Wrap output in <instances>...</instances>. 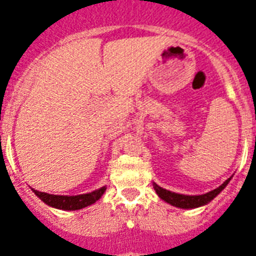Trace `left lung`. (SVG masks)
<instances>
[{"instance_id":"obj_1","label":"left lung","mask_w":256,"mask_h":256,"mask_svg":"<svg viewBox=\"0 0 256 256\" xmlns=\"http://www.w3.org/2000/svg\"><path fill=\"white\" fill-rule=\"evenodd\" d=\"M232 180V176L229 179L224 182L222 184L214 188L213 191H209L204 195H183V194H176V192H171L168 190H164L162 187H160L158 184L153 183V187L157 192V195L161 198L164 202H168L171 206H176V208L182 209H194V208H199V206H206L209 202H212L220 192L222 191L225 187L228 186V183Z\"/></svg>"}]
</instances>
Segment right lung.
Instances as JSON below:
<instances>
[{"mask_svg": "<svg viewBox=\"0 0 256 256\" xmlns=\"http://www.w3.org/2000/svg\"><path fill=\"white\" fill-rule=\"evenodd\" d=\"M106 186L100 187L99 190H95L88 194H84V195L77 196H68V195H50V194H46V192H39L36 190L32 191L35 192V195L39 198L43 202H46L47 206H52L56 209H62V210H78V209L85 208V206H92L96 200L102 198V195L106 192Z\"/></svg>", "mask_w": 256, "mask_h": 256, "instance_id": "obj_1", "label": "right lung"}]
</instances>
